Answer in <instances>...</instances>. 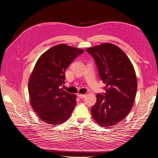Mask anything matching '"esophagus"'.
I'll return each instance as SVG.
<instances>
[{
	"label": "esophagus",
	"instance_id": "esophagus-1",
	"mask_svg": "<svg viewBox=\"0 0 158 158\" xmlns=\"http://www.w3.org/2000/svg\"><path fill=\"white\" fill-rule=\"evenodd\" d=\"M77 97L79 98H85L86 97V95H83V94H77Z\"/></svg>",
	"mask_w": 158,
	"mask_h": 158
}]
</instances>
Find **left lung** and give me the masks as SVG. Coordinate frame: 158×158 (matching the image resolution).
<instances>
[{
  "instance_id": "left-lung-1",
  "label": "left lung",
  "mask_w": 158,
  "mask_h": 158,
  "mask_svg": "<svg viewBox=\"0 0 158 158\" xmlns=\"http://www.w3.org/2000/svg\"><path fill=\"white\" fill-rule=\"evenodd\" d=\"M97 64L106 93L97 94V102L91 108L94 120L100 126L117 125L130 113L137 91L134 66L118 46L102 44L86 50Z\"/></svg>"
}]
</instances>
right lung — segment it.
I'll return each mask as SVG.
<instances>
[{
    "instance_id": "obj_1",
    "label": "right lung",
    "mask_w": 158,
    "mask_h": 158,
    "mask_svg": "<svg viewBox=\"0 0 158 158\" xmlns=\"http://www.w3.org/2000/svg\"><path fill=\"white\" fill-rule=\"evenodd\" d=\"M84 50L59 44L38 60L29 79L31 106L43 122L58 125L67 120L76 105V95L63 90L65 70Z\"/></svg>"
}]
</instances>
